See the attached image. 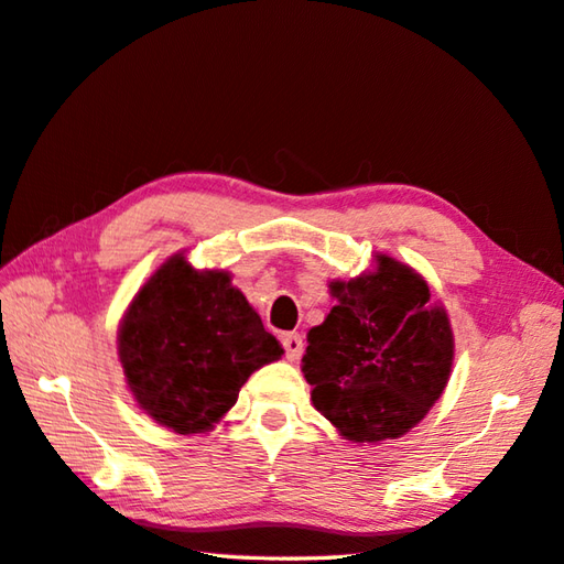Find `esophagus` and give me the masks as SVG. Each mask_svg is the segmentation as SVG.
Instances as JSON below:
<instances>
[{
    "mask_svg": "<svg viewBox=\"0 0 564 564\" xmlns=\"http://www.w3.org/2000/svg\"><path fill=\"white\" fill-rule=\"evenodd\" d=\"M281 344H283V348H285V358L288 360H300V356H303V350H305V344H303V336L300 334H283V338H281Z\"/></svg>",
    "mask_w": 564,
    "mask_h": 564,
    "instance_id": "esophagus-1",
    "label": "esophagus"
}]
</instances>
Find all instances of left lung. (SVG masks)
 <instances>
[{
	"label": "left lung",
	"instance_id": "obj_1",
	"mask_svg": "<svg viewBox=\"0 0 564 564\" xmlns=\"http://www.w3.org/2000/svg\"><path fill=\"white\" fill-rule=\"evenodd\" d=\"M332 295L303 356L314 409L352 442L405 435L447 387V312L427 305L430 288L411 267L384 254L372 273L332 283Z\"/></svg>",
	"mask_w": 564,
	"mask_h": 564
}]
</instances>
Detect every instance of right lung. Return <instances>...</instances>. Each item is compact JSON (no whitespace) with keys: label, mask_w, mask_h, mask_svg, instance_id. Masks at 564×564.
<instances>
[{"label":"right lung","mask_w":564,"mask_h":564,"mask_svg":"<svg viewBox=\"0 0 564 564\" xmlns=\"http://www.w3.org/2000/svg\"><path fill=\"white\" fill-rule=\"evenodd\" d=\"M117 341L141 409L180 435L218 423L247 377L283 352L226 271H194L182 254L137 293Z\"/></svg>","instance_id":"add662e5"}]
</instances>
